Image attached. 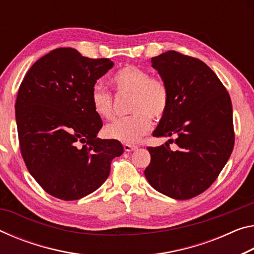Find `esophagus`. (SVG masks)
<instances>
[{
    "label": "esophagus",
    "instance_id": "34e87169",
    "mask_svg": "<svg viewBox=\"0 0 254 254\" xmlns=\"http://www.w3.org/2000/svg\"><path fill=\"white\" fill-rule=\"evenodd\" d=\"M123 148L124 150L126 151H133L136 149V146H134V144H128V143H124L123 144Z\"/></svg>",
    "mask_w": 254,
    "mask_h": 254
}]
</instances>
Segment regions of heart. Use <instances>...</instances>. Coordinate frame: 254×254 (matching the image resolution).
<instances>
[{
  "label": "heart",
  "instance_id": "1",
  "mask_svg": "<svg viewBox=\"0 0 254 254\" xmlns=\"http://www.w3.org/2000/svg\"><path fill=\"white\" fill-rule=\"evenodd\" d=\"M112 83L120 94L131 95L128 103L130 116L120 119L104 128L110 139L124 143H133L151 128V119L160 120L166 114L171 102V92L165 80L150 76L147 70L127 64L113 75ZM91 106L99 118L111 120L114 116L113 96L100 86L92 88Z\"/></svg>",
  "mask_w": 254,
  "mask_h": 254
}]
</instances>
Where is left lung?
Returning <instances> with one entry per match:
<instances>
[{"mask_svg":"<svg viewBox=\"0 0 254 254\" xmlns=\"http://www.w3.org/2000/svg\"><path fill=\"white\" fill-rule=\"evenodd\" d=\"M166 81L171 102L154 136H174L148 147L151 160L144 176L157 191L178 200L204 192L218 178L234 148L232 102L226 88L206 63L168 51L151 59Z\"/></svg>","mask_w":254,"mask_h":254,"instance_id":"8db88e82","label":"left lung"}]
</instances>
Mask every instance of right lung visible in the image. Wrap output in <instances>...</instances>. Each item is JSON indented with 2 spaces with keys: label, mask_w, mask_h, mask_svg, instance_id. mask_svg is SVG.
<instances>
[{
  "label": "right lung",
  "mask_w": 254,
  "mask_h": 254,
  "mask_svg": "<svg viewBox=\"0 0 254 254\" xmlns=\"http://www.w3.org/2000/svg\"><path fill=\"white\" fill-rule=\"evenodd\" d=\"M113 66L60 47L37 60L15 100L20 152L28 171L48 194L71 201L94 192L110 175L123 147L97 138L102 119L91 106L97 79Z\"/></svg>",
  "instance_id": "obj_1"
}]
</instances>
